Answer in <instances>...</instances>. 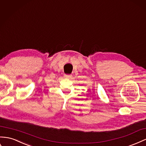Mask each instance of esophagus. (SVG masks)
Wrapping results in <instances>:
<instances>
[{
    "label": "esophagus",
    "mask_w": 146,
    "mask_h": 146,
    "mask_svg": "<svg viewBox=\"0 0 146 146\" xmlns=\"http://www.w3.org/2000/svg\"><path fill=\"white\" fill-rule=\"evenodd\" d=\"M64 77L65 78H70L72 77V75L71 74H65Z\"/></svg>",
    "instance_id": "1"
}]
</instances>
